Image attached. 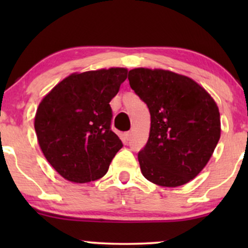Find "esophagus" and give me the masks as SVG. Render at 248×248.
Wrapping results in <instances>:
<instances>
[{"mask_svg": "<svg viewBox=\"0 0 248 248\" xmlns=\"http://www.w3.org/2000/svg\"><path fill=\"white\" fill-rule=\"evenodd\" d=\"M124 138H126V140H127V141H129L130 139H132V133H130V132L126 133V134H124Z\"/></svg>", "mask_w": 248, "mask_h": 248, "instance_id": "obj_1", "label": "esophagus"}]
</instances>
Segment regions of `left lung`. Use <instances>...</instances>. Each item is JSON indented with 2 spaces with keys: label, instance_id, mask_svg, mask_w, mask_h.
I'll return each mask as SVG.
<instances>
[{
  "label": "left lung",
  "instance_id": "left-lung-1",
  "mask_svg": "<svg viewBox=\"0 0 248 248\" xmlns=\"http://www.w3.org/2000/svg\"><path fill=\"white\" fill-rule=\"evenodd\" d=\"M128 80L150 112L149 139L138 155L142 175L161 186L186 184L220 139L217 104L198 82L169 70L138 67Z\"/></svg>",
  "mask_w": 248,
  "mask_h": 248
}]
</instances>
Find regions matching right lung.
<instances>
[{"mask_svg": "<svg viewBox=\"0 0 248 248\" xmlns=\"http://www.w3.org/2000/svg\"><path fill=\"white\" fill-rule=\"evenodd\" d=\"M124 67L75 72L59 81L37 108L35 130L45 158L73 183L101 178L122 148L110 129L109 102L127 79Z\"/></svg>", "mask_w": 248, "mask_h": 248, "instance_id": "obj_1", "label": "right lung"}]
</instances>
